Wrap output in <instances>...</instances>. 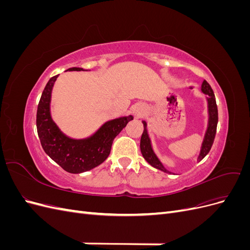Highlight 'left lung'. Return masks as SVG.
Instances as JSON below:
<instances>
[{"instance_id": "left-lung-1", "label": "left lung", "mask_w": 250, "mask_h": 250, "mask_svg": "<svg viewBox=\"0 0 250 250\" xmlns=\"http://www.w3.org/2000/svg\"><path fill=\"white\" fill-rule=\"evenodd\" d=\"M201 92L207 95V101H208V128L206 134H204L203 142L201 145L200 149V153L197 157V162H200L202 158H204L213 146V143L215 140V135H216V130H217V124H218V108H217V104H216V98L215 94L211 89L210 85L208 83L203 80L202 84H201ZM144 124V131L141 138V144H140V148H141V152L143 154V157L145 158L146 162L152 166V167L161 170L165 173H169L171 174L170 171H168L164 167V165L161 163L160 158L156 156L154 153V151L152 149V146H151V141L148 135L147 131V123L145 121H143Z\"/></svg>"}]
</instances>
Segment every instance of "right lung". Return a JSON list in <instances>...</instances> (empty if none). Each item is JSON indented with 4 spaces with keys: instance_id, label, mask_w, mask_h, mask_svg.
Instances as JSON below:
<instances>
[{
    "instance_id": "add662e5",
    "label": "right lung",
    "mask_w": 250,
    "mask_h": 250,
    "mask_svg": "<svg viewBox=\"0 0 250 250\" xmlns=\"http://www.w3.org/2000/svg\"><path fill=\"white\" fill-rule=\"evenodd\" d=\"M67 71H84L71 67ZM58 75L52 77L37 106L36 127L42 147L53 161L69 173L78 174L101 165L110 153L113 139L122 131L132 116L120 117L104 123L93 135L86 139H72L65 135L51 117V94Z\"/></svg>"
}]
</instances>
